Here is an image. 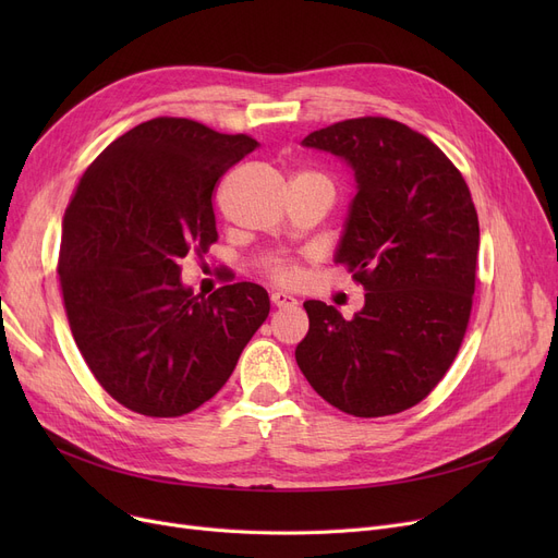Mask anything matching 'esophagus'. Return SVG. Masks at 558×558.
Here are the masks:
<instances>
[{"label":"esophagus","instance_id":"1","mask_svg":"<svg viewBox=\"0 0 558 558\" xmlns=\"http://www.w3.org/2000/svg\"><path fill=\"white\" fill-rule=\"evenodd\" d=\"M271 301H274V305H278V307H296V305H299V301H296L294 296H291V294H284V291H274Z\"/></svg>","mask_w":558,"mask_h":558}]
</instances>
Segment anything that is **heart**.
Masks as SVG:
<instances>
[{"mask_svg":"<svg viewBox=\"0 0 558 558\" xmlns=\"http://www.w3.org/2000/svg\"><path fill=\"white\" fill-rule=\"evenodd\" d=\"M274 274H276L280 280H289L291 276H294V271H291V267H284V264H278V267L274 269Z\"/></svg>","mask_w":558,"mask_h":558,"instance_id":"b5f03b06","label":"heart"}]
</instances>
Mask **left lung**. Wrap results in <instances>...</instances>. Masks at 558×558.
Masks as SVG:
<instances>
[{"label": "left lung", "mask_w": 558, "mask_h": 558, "mask_svg": "<svg viewBox=\"0 0 558 558\" xmlns=\"http://www.w3.org/2000/svg\"><path fill=\"white\" fill-rule=\"evenodd\" d=\"M301 144L353 171L335 262L366 294L353 318L305 301L310 330L296 362L345 414L404 412L441 383L471 318L480 251L471 190L434 142L387 117L345 120Z\"/></svg>", "instance_id": "left-lung-1"}]
</instances>
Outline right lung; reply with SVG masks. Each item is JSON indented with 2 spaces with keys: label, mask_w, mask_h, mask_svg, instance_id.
<instances>
[{
  "label": "right lung",
  "mask_w": 558,
  "mask_h": 558,
  "mask_svg": "<svg viewBox=\"0 0 558 558\" xmlns=\"http://www.w3.org/2000/svg\"><path fill=\"white\" fill-rule=\"evenodd\" d=\"M257 146L156 117L108 144L70 198L58 257L70 328L131 412L173 418L208 402L269 316L255 282L203 299L181 280V259L217 242V181Z\"/></svg>",
  "instance_id": "right-lung-1"
}]
</instances>
